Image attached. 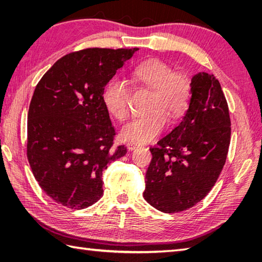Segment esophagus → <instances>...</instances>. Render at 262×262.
I'll return each mask as SVG.
<instances>
[{"label": "esophagus", "mask_w": 262, "mask_h": 262, "mask_svg": "<svg viewBox=\"0 0 262 262\" xmlns=\"http://www.w3.org/2000/svg\"><path fill=\"white\" fill-rule=\"evenodd\" d=\"M126 146H127L128 149H129V151H134V149H136V148H138V147H141V144L133 143V142H128V143L126 144Z\"/></svg>", "instance_id": "1"}]
</instances>
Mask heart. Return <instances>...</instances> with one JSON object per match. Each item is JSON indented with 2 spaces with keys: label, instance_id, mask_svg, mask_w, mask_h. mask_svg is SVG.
Segmentation results:
<instances>
[{
  "label": "heart",
  "instance_id": "b5f03b06",
  "mask_svg": "<svg viewBox=\"0 0 262 262\" xmlns=\"http://www.w3.org/2000/svg\"><path fill=\"white\" fill-rule=\"evenodd\" d=\"M132 81L152 90L147 114L134 116L122 126L120 135L125 141L146 143L154 140L171 120H177L185 113L191 96V83L187 74L173 72L162 59L151 58L136 65L130 73ZM102 101L108 113L122 120L128 114L129 89L120 77H113L102 91Z\"/></svg>",
  "mask_w": 262,
  "mask_h": 262
}]
</instances>
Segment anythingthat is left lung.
Here are the masks:
<instances>
[{"instance_id": "8db88e82", "label": "left lung", "mask_w": 262, "mask_h": 262, "mask_svg": "<svg viewBox=\"0 0 262 262\" xmlns=\"http://www.w3.org/2000/svg\"><path fill=\"white\" fill-rule=\"evenodd\" d=\"M231 141L229 105L219 80L200 73L182 121L149 148L143 197L163 213H179L204 199L219 179Z\"/></svg>"}]
</instances>
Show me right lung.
Instances as JSON below:
<instances>
[{
    "instance_id": "obj_1",
    "label": "right lung",
    "mask_w": 262,
    "mask_h": 262,
    "mask_svg": "<svg viewBox=\"0 0 262 262\" xmlns=\"http://www.w3.org/2000/svg\"><path fill=\"white\" fill-rule=\"evenodd\" d=\"M138 48H86L65 55L36 85L27 122V158L47 196L71 209L97 203L102 173L127 153L114 146L115 128L102 91Z\"/></svg>"
}]
</instances>
